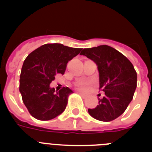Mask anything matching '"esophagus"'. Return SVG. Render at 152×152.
Listing matches in <instances>:
<instances>
[{
    "mask_svg": "<svg viewBox=\"0 0 152 152\" xmlns=\"http://www.w3.org/2000/svg\"><path fill=\"white\" fill-rule=\"evenodd\" d=\"M77 93H78L79 94H80V96H82V97L84 98V99H85V98L88 97V96H87V95L84 94H83V93H81V92H80V91H77Z\"/></svg>",
    "mask_w": 152,
    "mask_h": 152,
    "instance_id": "esophagus-1",
    "label": "esophagus"
}]
</instances>
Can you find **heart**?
<instances>
[{
  "instance_id": "heart-1",
  "label": "heart",
  "mask_w": 152,
  "mask_h": 152,
  "mask_svg": "<svg viewBox=\"0 0 152 152\" xmlns=\"http://www.w3.org/2000/svg\"><path fill=\"white\" fill-rule=\"evenodd\" d=\"M89 82L88 81H85V80H81V81H79L77 84V87L79 90H81V91H86L88 90L89 88Z\"/></svg>"
}]
</instances>
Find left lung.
<instances>
[{
	"mask_svg": "<svg viewBox=\"0 0 152 152\" xmlns=\"http://www.w3.org/2000/svg\"><path fill=\"white\" fill-rule=\"evenodd\" d=\"M80 55L92 60L99 72L100 89L105 93L94 109H88L93 118L103 122L116 119L133 98L137 74L131 61L121 52L107 45L84 49Z\"/></svg>",
	"mask_w": 152,
	"mask_h": 152,
	"instance_id": "obj_1",
	"label": "left lung"
}]
</instances>
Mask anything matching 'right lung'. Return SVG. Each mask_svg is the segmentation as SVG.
<instances>
[{
	"label": "right lung",
	"mask_w": 152,
	"mask_h": 152,
	"mask_svg": "<svg viewBox=\"0 0 152 152\" xmlns=\"http://www.w3.org/2000/svg\"><path fill=\"white\" fill-rule=\"evenodd\" d=\"M82 49L60 43L45 44L32 52L24 61L20 76V92L29 113L39 120H50L64 112L73 91L63 88L56 91L50 84L63 74L67 63Z\"/></svg>",
	"instance_id": "add662e5"
}]
</instances>
